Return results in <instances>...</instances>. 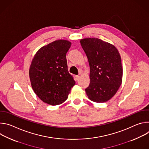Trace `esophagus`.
<instances>
[{"label":"esophagus","mask_w":149,"mask_h":149,"mask_svg":"<svg viewBox=\"0 0 149 149\" xmlns=\"http://www.w3.org/2000/svg\"><path fill=\"white\" fill-rule=\"evenodd\" d=\"M79 78H80L79 76H78V75H76V76H75V79H76V80H77V81L79 80Z\"/></svg>","instance_id":"1"}]
</instances>
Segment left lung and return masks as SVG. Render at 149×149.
Returning a JSON list of instances; mask_svg holds the SVG:
<instances>
[{
  "label": "left lung",
  "instance_id": "left-lung-1",
  "mask_svg": "<svg viewBox=\"0 0 149 149\" xmlns=\"http://www.w3.org/2000/svg\"><path fill=\"white\" fill-rule=\"evenodd\" d=\"M90 68L89 86L86 89L88 98L104 102L117 93L122 82L123 67L120 55L112 44L94 38L81 39Z\"/></svg>",
  "mask_w": 149,
  "mask_h": 149
}]
</instances>
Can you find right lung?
Masks as SVG:
<instances>
[{
    "label": "right lung",
    "instance_id": "add662e5",
    "mask_svg": "<svg viewBox=\"0 0 149 149\" xmlns=\"http://www.w3.org/2000/svg\"><path fill=\"white\" fill-rule=\"evenodd\" d=\"M71 43L59 39L40 48L29 68V78L35 93L43 102L56 105L67 100L75 84L68 70L66 54Z\"/></svg>",
    "mask_w": 149,
    "mask_h": 149
}]
</instances>
